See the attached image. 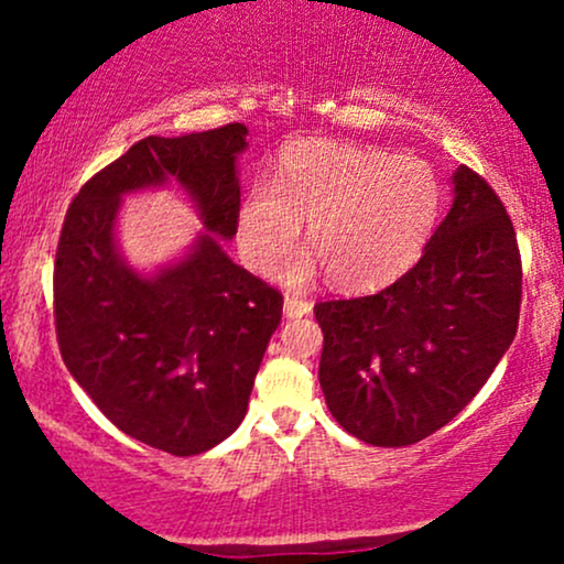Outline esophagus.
<instances>
[{
    "label": "esophagus",
    "instance_id": "1",
    "mask_svg": "<svg viewBox=\"0 0 564 564\" xmlns=\"http://www.w3.org/2000/svg\"><path fill=\"white\" fill-rule=\"evenodd\" d=\"M310 310H313V302L310 300H302V296H294V294L283 296V315H286V318H302V315H307Z\"/></svg>",
    "mask_w": 564,
    "mask_h": 564
}]
</instances>
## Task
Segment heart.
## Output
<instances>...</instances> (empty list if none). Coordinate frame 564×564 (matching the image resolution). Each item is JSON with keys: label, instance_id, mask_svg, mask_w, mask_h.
<instances>
[{"label": "heart", "instance_id": "1", "mask_svg": "<svg viewBox=\"0 0 564 564\" xmlns=\"http://www.w3.org/2000/svg\"><path fill=\"white\" fill-rule=\"evenodd\" d=\"M445 191L430 161L334 140H300L278 153L273 183H257L238 212V246L273 275L307 223L313 251L286 268L289 283L323 268L341 291H371L405 275L435 236Z\"/></svg>", "mask_w": 564, "mask_h": 564}]
</instances>
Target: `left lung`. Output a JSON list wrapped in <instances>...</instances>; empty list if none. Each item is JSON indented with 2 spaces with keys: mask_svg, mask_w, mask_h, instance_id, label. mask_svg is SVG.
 Masks as SVG:
<instances>
[{
  "mask_svg": "<svg viewBox=\"0 0 564 564\" xmlns=\"http://www.w3.org/2000/svg\"><path fill=\"white\" fill-rule=\"evenodd\" d=\"M522 260L507 206L477 172L422 260L387 289L315 304L321 390L349 435L379 448L430 437L482 390L517 334Z\"/></svg>",
  "mask_w": 564,
  "mask_h": 564,
  "instance_id": "1",
  "label": "left lung"
}]
</instances>
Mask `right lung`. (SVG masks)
I'll list each match as a JSON object with an SVG mask.
<instances>
[{
	"label": "right lung",
	"mask_w": 564,
	"mask_h": 564,
	"mask_svg": "<svg viewBox=\"0 0 564 564\" xmlns=\"http://www.w3.org/2000/svg\"><path fill=\"white\" fill-rule=\"evenodd\" d=\"M238 121L151 138L89 177L55 254V332L70 377L111 424L172 456L215 448L243 422L283 296L223 251L238 232ZM177 178L210 230L183 263L142 279L115 251L124 192Z\"/></svg>",
	"instance_id": "add662e5"
}]
</instances>
